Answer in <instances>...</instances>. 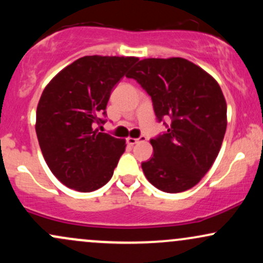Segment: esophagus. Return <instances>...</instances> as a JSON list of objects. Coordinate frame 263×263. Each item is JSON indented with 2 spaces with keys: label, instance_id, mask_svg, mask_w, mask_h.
I'll use <instances>...</instances> for the list:
<instances>
[{
  "label": "esophagus",
  "instance_id": "1",
  "mask_svg": "<svg viewBox=\"0 0 263 263\" xmlns=\"http://www.w3.org/2000/svg\"><path fill=\"white\" fill-rule=\"evenodd\" d=\"M142 141H146V137H144V136H141V137H138V138H132V137L127 138V143L129 144V146H134V144L138 143V142H142Z\"/></svg>",
  "mask_w": 263,
  "mask_h": 263
}]
</instances>
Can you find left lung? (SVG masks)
I'll list each match as a JSON object with an SVG mask.
<instances>
[{"mask_svg": "<svg viewBox=\"0 0 263 263\" xmlns=\"http://www.w3.org/2000/svg\"><path fill=\"white\" fill-rule=\"evenodd\" d=\"M126 77L148 93L157 120L167 127L151 140L155 153L142 163L144 176L165 193L193 188L210 170L224 140L226 101L219 84L183 58L140 60Z\"/></svg>", "mask_w": 263, "mask_h": 263, "instance_id": "1", "label": "left lung"}]
</instances>
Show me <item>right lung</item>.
Returning a JSON list of instances; mask_svg holds the SVG:
<instances>
[{"mask_svg": "<svg viewBox=\"0 0 263 263\" xmlns=\"http://www.w3.org/2000/svg\"><path fill=\"white\" fill-rule=\"evenodd\" d=\"M137 60L83 57L45 86L38 102L35 132L48 167L68 188L93 192L112 177L125 152V141L95 127L107 121L111 91Z\"/></svg>", "mask_w": 263, "mask_h": 263, "instance_id": "obj_1", "label": "right lung"}]
</instances>
